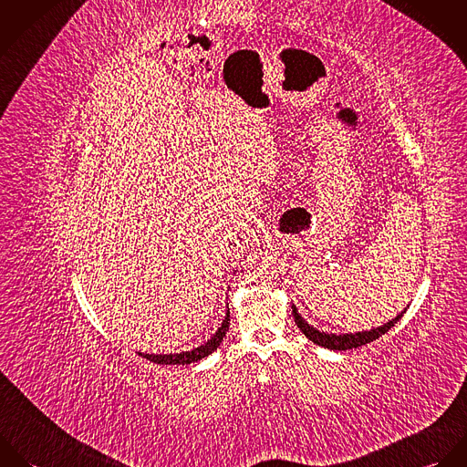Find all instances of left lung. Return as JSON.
Masks as SVG:
<instances>
[{"label":"left lung","mask_w":467,"mask_h":467,"mask_svg":"<svg viewBox=\"0 0 467 467\" xmlns=\"http://www.w3.org/2000/svg\"><path fill=\"white\" fill-rule=\"evenodd\" d=\"M291 309H293V317H295V324L298 326V329L302 333L306 334V337H309L313 343L320 345V347H326V348H331V350H348V348H358L361 345H367L374 339H378L379 336H383L385 333H389L398 322L400 320V317L406 313V307L400 311V315L392 320H389L387 324L376 327V329H370V331H361V333H326V331H320L317 327H313L311 324H307V320L298 313L296 306L291 304Z\"/></svg>","instance_id":"8db88e82"}]
</instances>
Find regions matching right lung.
<instances>
[{
    "label": "right lung",
    "instance_id": "1",
    "mask_svg": "<svg viewBox=\"0 0 467 467\" xmlns=\"http://www.w3.org/2000/svg\"><path fill=\"white\" fill-rule=\"evenodd\" d=\"M226 307H228V306H226ZM228 326H230V309L224 311V318H223L219 329L212 334V337L206 339L200 347L191 348V350H183V352H174V354H147V352H138V356H143V358H147L149 361L158 363V365H191V363H196V361H200L202 358H206L208 354H212V352L221 345L223 337L226 336V331H228Z\"/></svg>",
    "mask_w": 467,
    "mask_h": 467
}]
</instances>
